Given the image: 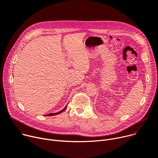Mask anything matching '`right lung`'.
<instances>
[{
  "instance_id": "add662e5",
  "label": "right lung",
  "mask_w": 158,
  "mask_h": 158,
  "mask_svg": "<svg viewBox=\"0 0 158 158\" xmlns=\"http://www.w3.org/2000/svg\"><path fill=\"white\" fill-rule=\"evenodd\" d=\"M66 108H67V106L63 109V110H61V111H60V112H56V113H54V114H47V115H46V116H51V115H57V114H60V113H61L62 112H64L65 109H66Z\"/></svg>"
}]
</instances>
